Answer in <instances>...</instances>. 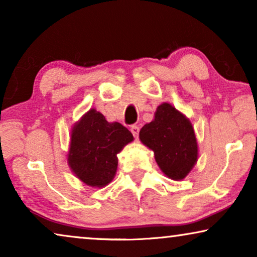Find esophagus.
<instances>
[{
	"label": "esophagus",
	"mask_w": 257,
	"mask_h": 257,
	"mask_svg": "<svg viewBox=\"0 0 257 257\" xmlns=\"http://www.w3.org/2000/svg\"><path fill=\"white\" fill-rule=\"evenodd\" d=\"M131 132H132V135L135 136V138H138V136H139V126H137V125L131 126Z\"/></svg>",
	"instance_id": "esophagus-1"
}]
</instances>
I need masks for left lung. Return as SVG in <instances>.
<instances>
[{"instance_id": "left-lung-1", "label": "left lung", "mask_w": 257, "mask_h": 257, "mask_svg": "<svg viewBox=\"0 0 257 257\" xmlns=\"http://www.w3.org/2000/svg\"><path fill=\"white\" fill-rule=\"evenodd\" d=\"M139 139L153 151L158 166L172 180L185 179L198 161V142L192 122L170 103L157 107L153 120L140 130Z\"/></svg>"}]
</instances>
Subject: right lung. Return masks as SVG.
Instances as JSON below:
<instances>
[{
    "mask_svg": "<svg viewBox=\"0 0 257 257\" xmlns=\"http://www.w3.org/2000/svg\"><path fill=\"white\" fill-rule=\"evenodd\" d=\"M132 142L125 126L108 122L96 108H90L71 128L66 156L70 170L85 185L105 187L117 172V154Z\"/></svg>",
    "mask_w": 257,
    "mask_h": 257,
    "instance_id": "right-lung-1",
    "label": "right lung"
}]
</instances>
